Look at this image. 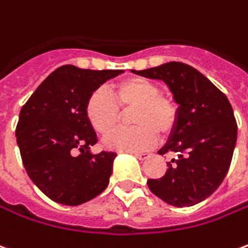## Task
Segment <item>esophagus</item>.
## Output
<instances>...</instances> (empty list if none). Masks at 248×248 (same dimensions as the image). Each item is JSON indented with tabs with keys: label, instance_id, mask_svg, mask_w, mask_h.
<instances>
[{
	"label": "esophagus",
	"instance_id": "1",
	"mask_svg": "<svg viewBox=\"0 0 248 248\" xmlns=\"http://www.w3.org/2000/svg\"><path fill=\"white\" fill-rule=\"evenodd\" d=\"M137 158H140V160H146L150 157V153H134Z\"/></svg>",
	"mask_w": 248,
	"mask_h": 248
}]
</instances>
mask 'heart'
<instances>
[{
	"label": "heart",
	"instance_id": "1",
	"mask_svg": "<svg viewBox=\"0 0 248 248\" xmlns=\"http://www.w3.org/2000/svg\"><path fill=\"white\" fill-rule=\"evenodd\" d=\"M131 109L129 129H117L105 138L112 150L138 152L150 148L160 136L169 134L177 121V107L169 96L160 94L157 84L143 78H129L114 84L108 94L98 90L90 95L86 115L100 134H107L118 124L120 110Z\"/></svg>",
	"mask_w": 248,
	"mask_h": 248
}]
</instances>
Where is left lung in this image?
<instances>
[{"label": "left lung", "mask_w": 248, "mask_h": 248, "mask_svg": "<svg viewBox=\"0 0 248 248\" xmlns=\"http://www.w3.org/2000/svg\"><path fill=\"white\" fill-rule=\"evenodd\" d=\"M134 74L164 80L177 102L172 136L158 154H172L160 178L149 189L174 207H190L217 189L231 165L238 124L231 103L196 68L170 62Z\"/></svg>", "instance_id": "left-lung-1"}]
</instances>
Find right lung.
Instances as JSON below:
<instances>
[{
    "label": "right lung",
    "instance_id": "1",
    "mask_svg": "<svg viewBox=\"0 0 248 248\" xmlns=\"http://www.w3.org/2000/svg\"><path fill=\"white\" fill-rule=\"evenodd\" d=\"M121 72L62 65L22 106L16 127L22 164L36 186L53 202L79 205L108 185L117 154L90 153L98 138L86 115V103L100 84Z\"/></svg>",
    "mask_w": 248,
    "mask_h": 248
}]
</instances>
